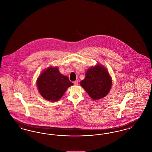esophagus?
I'll use <instances>...</instances> for the list:
<instances>
[{"label": "esophagus", "instance_id": "1", "mask_svg": "<svg viewBox=\"0 0 152 152\" xmlns=\"http://www.w3.org/2000/svg\"><path fill=\"white\" fill-rule=\"evenodd\" d=\"M78 83H79L78 80H76V81H73V84H74L75 86H77V85L78 84Z\"/></svg>", "mask_w": 152, "mask_h": 152}]
</instances>
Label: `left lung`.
<instances>
[{"label": "left lung", "mask_w": 152, "mask_h": 152, "mask_svg": "<svg viewBox=\"0 0 152 152\" xmlns=\"http://www.w3.org/2000/svg\"><path fill=\"white\" fill-rule=\"evenodd\" d=\"M112 83L107 69L102 65H97L87 71L86 78L80 82V85L95 100L107 95Z\"/></svg>", "instance_id": "left-lung-1"}]
</instances>
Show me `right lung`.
Here are the masks:
<instances>
[{
	"instance_id": "right-lung-1",
	"label": "right lung",
	"mask_w": 152,
	"mask_h": 152,
	"mask_svg": "<svg viewBox=\"0 0 152 152\" xmlns=\"http://www.w3.org/2000/svg\"><path fill=\"white\" fill-rule=\"evenodd\" d=\"M73 85L67 76L59 72L57 67H49L39 76L37 80L39 93L48 101H58L63 96L66 89Z\"/></svg>"
}]
</instances>
